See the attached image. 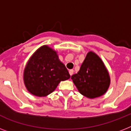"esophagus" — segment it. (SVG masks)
Wrapping results in <instances>:
<instances>
[{
  "label": "esophagus",
  "instance_id": "1",
  "mask_svg": "<svg viewBox=\"0 0 131 131\" xmlns=\"http://www.w3.org/2000/svg\"><path fill=\"white\" fill-rule=\"evenodd\" d=\"M69 74H70V75H73V72H74V71L73 69H71V70H69Z\"/></svg>",
  "mask_w": 131,
  "mask_h": 131
}]
</instances>
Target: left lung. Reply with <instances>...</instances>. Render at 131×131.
<instances>
[{"label":"left lung","mask_w":131,"mask_h":131,"mask_svg":"<svg viewBox=\"0 0 131 131\" xmlns=\"http://www.w3.org/2000/svg\"><path fill=\"white\" fill-rule=\"evenodd\" d=\"M71 79L80 93L90 99L105 93L110 83V75L103 62L92 51L88 53L80 71L73 75Z\"/></svg>","instance_id":"1"}]
</instances>
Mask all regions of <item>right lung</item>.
I'll list each match as a JSON object with an SVG mask.
<instances>
[{
  "instance_id": "1",
  "label": "right lung",
  "mask_w": 131,
  "mask_h": 131,
  "mask_svg": "<svg viewBox=\"0 0 131 131\" xmlns=\"http://www.w3.org/2000/svg\"><path fill=\"white\" fill-rule=\"evenodd\" d=\"M65 66L50 47H40L28 62L24 73L27 90L37 96H45L56 89L61 81L70 78Z\"/></svg>"
}]
</instances>
